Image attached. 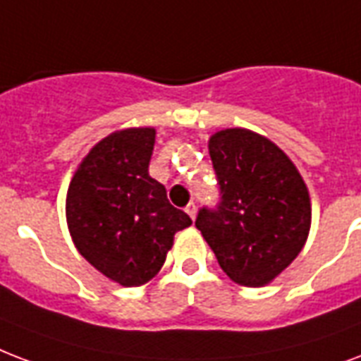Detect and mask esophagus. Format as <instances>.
<instances>
[{"mask_svg":"<svg viewBox=\"0 0 361 361\" xmlns=\"http://www.w3.org/2000/svg\"><path fill=\"white\" fill-rule=\"evenodd\" d=\"M185 212L189 214L191 219H195V216H197V204H195V202H189V204L185 206Z\"/></svg>","mask_w":361,"mask_h":361,"instance_id":"obj_1","label":"esophagus"}]
</instances>
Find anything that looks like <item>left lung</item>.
Masks as SVG:
<instances>
[{"instance_id":"8db88e82","label":"left lung","mask_w":361,"mask_h":361,"mask_svg":"<svg viewBox=\"0 0 361 361\" xmlns=\"http://www.w3.org/2000/svg\"><path fill=\"white\" fill-rule=\"evenodd\" d=\"M208 149L219 202L202 206L195 225L231 280L269 284L309 236L307 185L284 151L246 128L216 132Z\"/></svg>"}]
</instances>
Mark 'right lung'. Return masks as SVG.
<instances>
[{
    "instance_id": "1",
    "label": "right lung",
    "mask_w": 361,
    "mask_h": 361,
    "mask_svg": "<svg viewBox=\"0 0 361 361\" xmlns=\"http://www.w3.org/2000/svg\"><path fill=\"white\" fill-rule=\"evenodd\" d=\"M155 128L109 134L79 164L66 216L79 254L121 286H142L161 271L178 231L191 217L170 204L149 176Z\"/></svg>"
}]
</instances>
